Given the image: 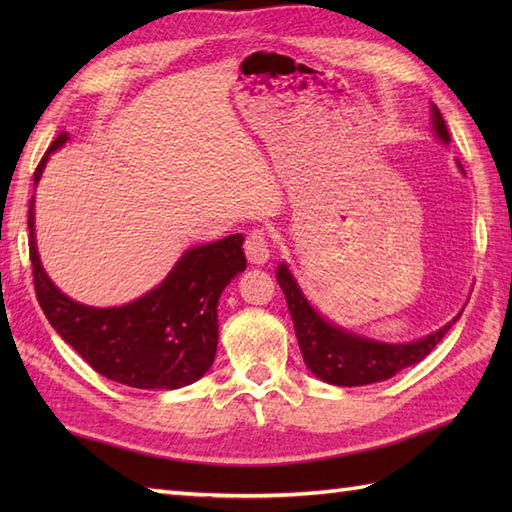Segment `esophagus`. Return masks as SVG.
Returning <instances> with one entry per match:
<instances>
[{
	"label": "esophagus",
	"instance_id": "obj_1",
	"mask_svg": "<svg viewBox=\"0 0 512 512\" xmlns=\"http://www.w3.org/2000/svg\"><path fill=\"white\" fill-rule=\"evenodd\" d=\"M244 253L250 264L264 266L270 259V239L264 231H253L248 233L244 242Z\"/></svg>",
	"mask_w": 512,
	"mask_h": 512
}]
</instances>
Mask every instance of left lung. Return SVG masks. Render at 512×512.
<instances>
[{
	"label": "left lung",
	"mask_w": 512,
	"mask_h": 512,
	"mask_svg": "<svg viewBox=\"0 0 512 512\" xmlns=\"http://www.w3.org/2000/svg\"><path fill=\"white\" fill-rule=\"evenodd\" d=\"M431 129L442 145H449V129L436 105L431 103ZM460 171L464 173L458 162ZM277 284L286 295L295 334L299 341V350L303 354V363L310 372L328 385L339 387H361L380 383L396 376L405 367L420 363L433 347H436L453 323H458L464 308L455 317L444 323L440 330L431 332L422 339L409 343H385L372 339V336L356 334L345 330L341 325L325 319L323 314L312 306L310 299L303 295L299 281L292 275L286 262H281L275 270Z\"/></svg>",
	"instance_id": "1"
}]
</instances>
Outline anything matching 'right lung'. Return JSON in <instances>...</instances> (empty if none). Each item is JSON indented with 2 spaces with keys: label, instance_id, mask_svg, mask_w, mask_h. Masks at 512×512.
I'll return each instance as SVG.
<instances>
[{
  "label": "right lung",
  "instance_id": "obj_1",
  "mask_svg": "<svg viewBox=\"0 0 512 512\" xmlns=\"http://www.w3.org/2000/svg\"><path fill=\"white\" fill-rule=\"evenodd\" d=\"M70 140L61 132L35 171V187L50 156ZM30 262L39 306L61 339L101 376L136 389H180L209 372L217 352V301L246 270L244 235L191 246L160 281L123 306H85L65 295L41 266L35 198L28 209Z\"/></svg>",
  "mask_w": 512,
  "mask_h": 512
}]
</instances>
